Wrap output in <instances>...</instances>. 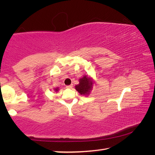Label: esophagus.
<instances>
[{"label": "esophagus", "mask_w": 155, "mask_h": 155, "mask_svg": "<svg viewBox=\"0 0 155 155\" xmlns=\"http://www.w3.org/2000/svg\"><path fill=\"white\" fill-rule=\"evenodd\" d=\"M72 87H73L72 85H67L66 86V87L68 88V89H71V88H72Z\"/></svg>", "instance_id": "esophagus-1"}]
</instances>
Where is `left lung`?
Here are the masks:
<instances>
[{"label": "left lung", "instance_id": "obj_1", "mask_svg": "<svg viewBox=\"0 0 155 155\" xmlns=\"http://www.w3.org/2000/svg\"><path fill=\"white\" fill-rule=\"evenodd\" d=\"M93 87V81L91 78L87 76L83 77L79 79V83L75 86V89L81 95H87Z\"/></svg>", "mask_w": 155, "mask_h": 155}]
</instances>
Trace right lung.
<instances>
[{
  "mask_svg": "<svg viewBox=\"0 0 155 155\" xmlns=\"http://www.w3.org/2000/svg\"><path fill=\"white\" fill-rule=\"evenodd\" d=\"M54 90H55L56 91H58L59 90V89H58V87H57V88H55V89H54Z\"/></svg>",
  "mask_w": 155,
  "mask_h": 155,
  "instance_id": "1",
  "label": "right lung"
}]
</instances>
